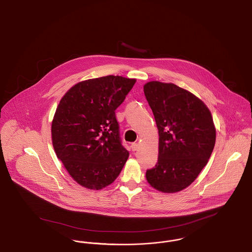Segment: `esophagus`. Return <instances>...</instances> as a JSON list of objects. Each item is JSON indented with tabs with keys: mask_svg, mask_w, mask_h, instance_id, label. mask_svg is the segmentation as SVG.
Instances as JSON below:
<instances>
[{
	"mask_svg": "<svg viewBox=\"0 0 252 252\" xmlns=\"http://www.w3.org/2000/svg\"><path fill=\"white\" fill-rule=\"evenodd\" d=\"M130 147H131L132 151H137L138 148H139V144L133 143V144H131Z\"/></svg>",
	"mask_w": 252,
	"mask_h": 252,
	"instance_id": "1",
	"label": "esophagus"
}]
</instances>
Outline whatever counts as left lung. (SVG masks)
<instances>
[{"label":"left lung","mask_w":252,"mask_h":252,"mask_svg":"<svg viewBox=\"0 0 252 252\" xmlns=\"http://www.w3.org/2000/svg\"><path fill=\"white\" fill-rule=\"evenodd\" d=\"M144 91L159 136L158 162L146 170V180L160 192H179L197 178L212 155L216 135L212 114L177 85L151 81Z\"/></svg>","instance_id":"1"}]
</instances>
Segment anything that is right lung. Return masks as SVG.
Segmentation results:
<instances>
[{"label": "right lung", "instance_id": "right-lung-1", "mask_svg": "<svg viewBox=\"0 0 252 252\" xmlns=\"http://www.w3.org/2000/svg\"><path fill=\"white\" fill-rule=\"evenodd\" d=\"M135 82L118 75L89 79L60 100L52 123L54 149L72 179L88 189L111 184L129 156L115 109Z\"/></svg>", "mask_w": 252, "mask_h": 252}]
</instances>
